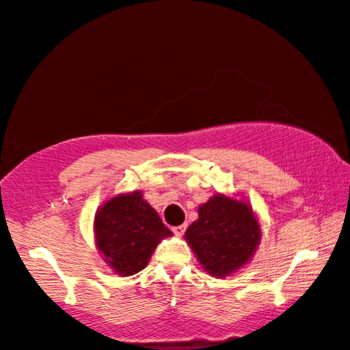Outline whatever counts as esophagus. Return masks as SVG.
<instances>
[{"label":"esophagus","mask_w":350,"mask_h":350,"mask_svg":"<svg viewBox=\"0 0 350 350\" xmlns=\"http://www.w3.org/2000/svg\"><path fill=\"white\" fill-rule=\"evenodd\" d=\"M185 229H187V227L184 226H176V227H172V232H174L176 235H184V232H185Z\"/></svg>","instance_id":"1"}]
</instances>
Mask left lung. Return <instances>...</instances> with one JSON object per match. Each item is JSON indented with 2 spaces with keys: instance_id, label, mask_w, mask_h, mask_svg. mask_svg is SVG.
I'll return each mask as SVG.
<instances>
[{
  "instance_id": "left-lung-1",
  "label": "left lung",
  "mask_w": 350,
  "mask_h": 350,
  "mask_svg": "<svg viewBox=\"0 0 350 350\" xmlns=\"http://www.w3.org/2000/svg\"><path fill=\"white\" fill-rule=\"evenodd\" d=\"M185 240L208 273L226 277L253 258L260 227L248 203L217 193L198 208Z\"/></svg>"
}]
</instances>
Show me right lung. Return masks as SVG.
Segmentation results:
<instances>
[{
	"mask_svg": "<svg viewBox=\"0 0 350 350\" xmlns=\"http://www.w3.org/2000/svg\"><path fill=\"white\" fill-rule=\"evenodd\" d=\"M94 232L102 259L121 277L141 272L157 245L172 235L137 190L102 204L94 217Z\"/></svg>",
	"mask_w": 350,
	"mask_h": 350,
	"instance_id": "right-lung-1",
	"label": "right lung"
}]
</instances>
